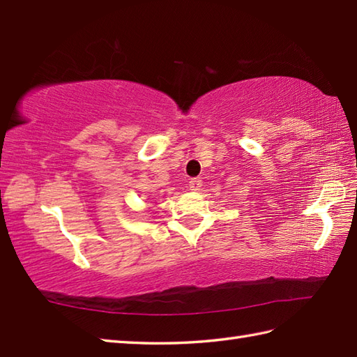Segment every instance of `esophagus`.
I'll return each instance as SVG.
<instances>
[{
	"instance_id": "obj_1",
	"label": "esophagus",
	"mask_w": 357,
	"mask_h": 357,
	"mask_svg": "<svg viewBox=\"0 0 357 357\" xmlns=\"http://www.w3.org/2000/svg\"><path fill=\"white\" fill-rule=\"evenodd\" d=\"M201 187H202V181L199 178H193V179L188 181V188H190L192 192L199 190Z\"/></svg>"
}]
</instances>
